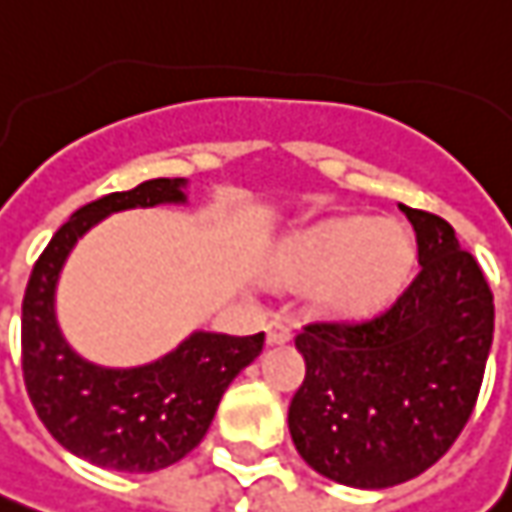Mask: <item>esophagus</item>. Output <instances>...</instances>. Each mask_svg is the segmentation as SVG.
<instances>
[{
    "label": "esophagus",
    "mask_w": 512,
    "mask_h": 512,
    "mask_svg": "<svg viewBox=\"0 0 512 512\" xmlns=\"http://www.w3.org/2000/svg\"><path fill=\"white\" fill-rule=\"evenodd\" d=\"M291 340V328L283 320H272L266 326V343L269 345H286Z\"/></svg>",
    "instance_id": "34e87169"
}]
</instances>
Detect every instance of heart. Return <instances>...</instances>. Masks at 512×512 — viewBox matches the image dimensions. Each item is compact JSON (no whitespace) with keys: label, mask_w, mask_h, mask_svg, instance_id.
<instances>
[{"label":"heart","mask_w":512,"mask_h":512,"mask_svg":"<svg viewBox=\"0 0 512 512\" xmlns=\"http://www.w3.org/2000/svg\"><path fill=\"white\" fill-rule=\"evenodd\" d=\"M411 263L414 240L402 223L348 215L297 232L274 257L272 277L286 286L311 283L320 314L351 320L382 309L405 283Z\"/></svg>","instance_id":"b5f03b06"}]
</instances>
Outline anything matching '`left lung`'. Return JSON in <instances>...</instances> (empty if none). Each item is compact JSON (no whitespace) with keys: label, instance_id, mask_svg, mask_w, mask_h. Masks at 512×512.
I'll return each mask as SVG.
<instances>
[{"label":"left lung","instance_id":"left-lung-1","mask_svg":"<svg viewBox=\"0 0 512 512\" xmlns=\"http://www.w3.org/2000/svg\"><path fill=\"white\" fill-rule=\"evenodd\" d=\"M419 272L371 320L297 334L306 379L289 405L297 453L331 482L382 490L436 465L476 408L493 343V291L439 215L402 206Z\"/></svg>","mask_w":512,"mask_h":512}]
</instances>
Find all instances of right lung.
<instances>
[{
  "label": "right lung",
  "mask_w": 512,
  "mask_h": 512,
  "mask_svg": "<svg viewBox=\"0 0 512 512\" xmlns=\"http://www.w3.org/2000/svg\"><path fill=\"white\" fill-rule=\"evenodd\" d=\"M186 178H152L87 203L50 238L22 300L27 397L50 436L98 467L152 473L198 448L223 391L263 351L266 334L195 331L175 351L138 368H104L79 357L56 320V283L76 240L113 212L186 203Z\"/></svg>",
  "instance_id": "obj_1"
}]
</instances>
